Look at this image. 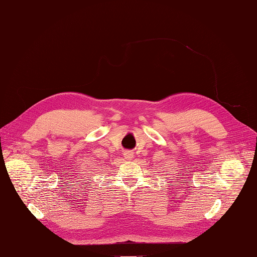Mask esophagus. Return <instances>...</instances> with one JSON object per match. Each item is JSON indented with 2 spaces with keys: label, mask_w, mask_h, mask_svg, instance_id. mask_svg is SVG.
Listing matches in <instances>:
<instances>
[{
  "label": "esophagus",
  "mask_w": 257,
  "mask_h": 257,
  "mask_svg": "<svg viewBox=\"0 0 257 257\" xmlns=\"http://www.w3.org/2000/svg\"><path fill=\"white\" fill-rule=\"evenodd\" d=\"M123 155H124L125 159H132L134 156V153L132 151H125Z\"/></svg>",
  "instance_id": "34e87169"
}]
</instances>
